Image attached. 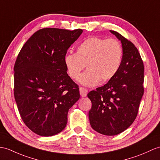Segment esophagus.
I'll use <instances>...</instances> for the list:
<instances>
[{"instance_id": "1", "label": "esophagus", "mask_w": 160, "mask_h": 160, "mask_svg": "<svg viewBox=\"0 0 160 160\" xmlns=\"http://www.w3.org/2000/svg\"><path fill=\"white\" fill-rule=\"evenodd\" d=\"M87 92H88L87 89L84 88L83 87H80V93L81 97H82V98L86 97L87 95Z\"/></svg>"}]
</instances>
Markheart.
<instances>
[{"instance_id":"b5f03b06","label":"heart","mask_w":160,"mask_h":160,"mask_svg":"<svg viewBox=\"0 0 160 160\" xmlns=\"http://www.w3.org/2000/svg\"><path fill=\"white\" fill-rule=\"evenodd\" d=\"M122 49L114 39L89 38L77 47L76 53H68L64 63L69 76L76 80L86 65L87 70L78 78L86 87H94L99 82H106L115 76L120 68Z\"/></svg>"}]
</instances>
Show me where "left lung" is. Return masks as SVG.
Wrapping results in <instances>:
<instances>
[{"label":"left lung","mask_w":160,"mask_h":160,"mask_svg":"<svg viewBox=\"0 0 160 160\" xmlns=\"http://www.w3.org/2000/svg\"><path fill=\"white\" fill-rule=\"evenodd\" d=\"M110 31L122 44L121 64L112 78L87 96L92 103L88 112L91 128L103 135L115 136L136 119L144 93V65L135 46L118 32Z\"/></svg>","instance_id":"1"}]
</instances>
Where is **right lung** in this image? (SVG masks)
Here are the masks:
<instances>
[{
	"mask_svg": "<svg viewBox=\"0 0 160 160\" xmlns=\"http://www.w3.org/2000/svg\"><path fill=\"white\" fill-rule=\"evenodd\" d=\"M83 31L46 28L25 43L14 65V97L22 121L42 136L61 132L70 108L80 99L78 86L64 63L67 50Z\"/></svg>",
	"mask_w": 160,
	"mask_h": 160,
	"instance_id": "right-lung-1",
	"label": "right lung"
}]
</instances>
